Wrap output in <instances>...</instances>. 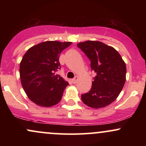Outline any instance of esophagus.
<instances>
[{
    "mask_svg": "<svg viewBox=\"0 0 146 146\" xmlns=\"http://www.w3.org/2000/svg\"><path fill=\"white\" fill-rule=\"evenodd\" d=\"M78 81V76H75V78H73V80H72V82H73V84H76Z\"/></svg>",
    "mask_w": 146,
    "mask_h": 146,
    "instance_id": "esophagus-1",
    "label": "esophagus"
}]
</instances>
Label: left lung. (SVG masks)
I'll list each match as a JSON object with an SVG mask.
<instances>
[{"instance_id": "left-lung-1", "label": "left lung", "mask_w": 146, "mask_h": 146, "mask_svg": "<svg viewBox=\"0 0 146 146\" xmlns=\"http://www.w3.org/2000/svg\"><path fill=\"white\" fill-rule=\"evenodd\" d=\"M78 46L90 60L91 69L96 73L91 88L82 95V100L93 108L107 106L116 100L124 86V61L115 48L102 42L88 40L78 43Z\"/></svg>"}]
</instances>
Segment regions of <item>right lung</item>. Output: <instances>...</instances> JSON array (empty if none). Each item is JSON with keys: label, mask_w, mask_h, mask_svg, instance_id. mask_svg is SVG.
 <instances>
[{"label": "right lung", "mask_w": 146, "mask_h": 146, "mask_svg": "<svg viewBox=\"0 0 146 146\" xmlns=\"http://www.w3.org/2000/svg\"><path fill=\"white\" fill-rule=\"evenodd\" d=\"M71 42L46 41L27 50L20 64L21 84L36 104L51 107L59 103L68 83L56 72L60 69V53Z\"/></svg>", "instance_id": "add662e5"}]
</instances>
